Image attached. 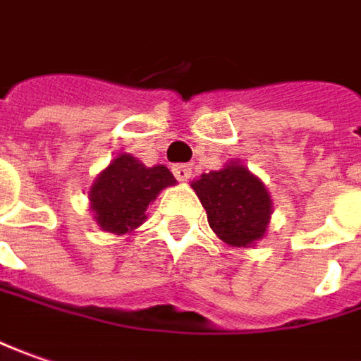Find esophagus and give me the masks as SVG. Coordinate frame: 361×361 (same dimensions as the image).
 I'll use <instances>...</instances> for the list:
<instances>
[{
  "instance_id": "1",
  "label": "esophagus",
  "mask_w": 361,
  "mask_h": 361,
  "mask_svg": "<svg viewBox=\"0 0 361 361\" xmlns=\"http://www.w3.org/2000/svg\"><path fill=\"white\" fill-rule=\"evenodd\" d=\"M173 176L180 181H188L192 178V165L188 164H178L173 165Z\"/></svg>"
}]
</instances>
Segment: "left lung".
I'll return each mask as SVG.
<instances>
[{"instance_id":"1","label":"left lung","mask_w":361,"mask_h":361,"mask_svg":"<svg viewBox=\"0 0 361 361\" xmlns=\"http://www.w3.org/2000/svg\"><path fill=\"white\" fill-rule=\"evenodd\" d=\"M192 190L206 208L214 234L228 246L250 248L267 236L273 200L262 180L240 159L202 173L192 181Z\"/></svg>"}]
</instances>
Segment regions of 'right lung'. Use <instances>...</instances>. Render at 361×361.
Listing matches in <instances>:
<instances>
[{
  "label": "right lung",
  "instance_id": "add662e5",
  "mask_svg": "<svg viewBox=\"0 0 361 361\" xmlns=\"http://www.w3.org/2000/svg\"><path fill=\"white\" fill-rule=\"evenodd\" d=\"M169 185H176V178L165 165L147 167L131 153H118L90 185L92 218L104 232L131 234L147 220L151 202Z\"/></svg>",
  "mask_w": 361,
  "mask_h": 361
}]
</instances>
